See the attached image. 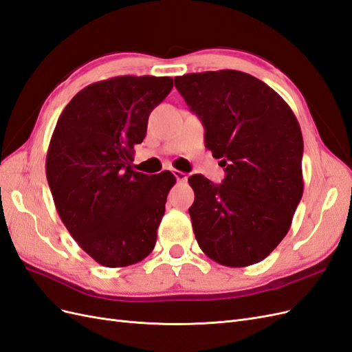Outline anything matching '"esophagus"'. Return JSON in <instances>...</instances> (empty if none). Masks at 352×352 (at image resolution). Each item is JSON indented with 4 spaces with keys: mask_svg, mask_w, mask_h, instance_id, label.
I'll return each mask as SVG.
<instances>
[{
    "mask_svg": "<svg viewBox=\"0 0 352 352\" xmlns=\"http://www.w3.org/2000/svg\"><path fill=\"white\" fill-rule=\"evenodd\" d=\"M173 175L177 182H186L188 180V175L185 172H180V170H173Z\"/></svg>",
    "mask_w": 352,
    "mask_h": 352,
    "instance_id": "34e87169",
    "label": "esophagus"
}]
</instances>
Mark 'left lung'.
I'll list each match as a JSON object with an SVG mask.
<instances>
[{
  "label": "left lung",
  "instance_id": "8db88e82",
  "mask_svg": "<svg viewBox=\"0 0 352 352\" xmlns=\"http://www.w3.org/2000/svg\"><path fill=\"white\" fill-rule=\"evenodd\" d=\"M175 87L204 124L206 146L226 176H190L189 208L199 248L245 267L264 260L291 228L302 184V133L278 92L238 70L189 73Z\"/></svg>",
  "mask_w": 352,
  "mask_h": 352
}]
</instances>
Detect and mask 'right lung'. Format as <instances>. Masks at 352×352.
Here are the masks:
<instances>
[{"instance_id":"obj_1","label":"right lung","mask_w":352,"mask_h":352,"mask_svg":"<svg viewBox=\"0 0 352 352\" xmlns=\"http://www.w3.org/2000/svg\"><path fill=\"white\" fill-rule=\"evenodd\" d=\"M172 78L117 76L88 85L63 110L47 153V179L61 221L105 267L144 260L157 241L170 172H133V146Z\"/></svg>"}]
</instances>
